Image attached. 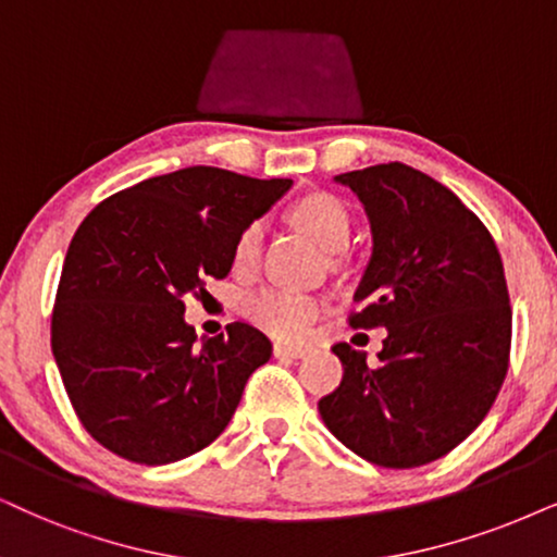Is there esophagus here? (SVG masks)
Instances as JSON below:
<instances>
[{"mask_svg": "<svg viewBox=\"0 0 557 557\" xmlns=\"http://www.w3.org/2000/svg\"><path fill=\"white\" fill-rule=\"evenodd\" d=\"M272 351H274V357H295V360L306 355V349L302 347H295V344H283V342L274 344Z\"/></svg>", "mask_w": 557, "mask_h": 557, "instance_id": "esophagus-1", "label": "esophagus"}]
</instances>
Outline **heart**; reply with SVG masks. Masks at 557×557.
<instances>
[{
    "label": "heart",
    "mask_w": 557,
    "mask_h": 557,
    "mask_svg": "<svg viewBox=\"0 0 557 557\" xmlns=\"http://www.w3.org/2000/svg\"><path fill=\"white\" fill-rule=\"evenodd\" d=\"M293 221L300 231H306L315 244L326 251H339L347 246L351 234V218L344 202L334 195L313 193L302 197L293 208ZM262 246V223H249L234 244V267L249 270L255 267ZM244 311L257 326L270 331L283 339H295L308 329L321 311V300L315 295L298 290H280V287H262L244 300Z\"/></svg>",
    "instance_id": "b5f03b06"
}]
</instances>
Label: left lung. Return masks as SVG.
I'll return each mask as SVG.
<instances>
[{
  "instance_id": "left-lung-1",
  "label": "left lung",
  "mask_w": 557,
  "mask_h": 557,
  "mask_svg": "<svg viewBox=\"0 0 557 557\" xmlns=\"http://www.w3.org/2000/svg\"><path fill=\"white\" fill-rule=\"evenodd\" d=\"M360 197L372 257L355 329H388L377 368L347 342L329 432L380 468L440 460L485 419L509 370L511 306L494 236L453 189L391 161L334 177Z\"/></svg>"
}]
</instances>
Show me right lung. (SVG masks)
<instances>
[{
  "label": "right lung",
  "mask_w": 557,
  "mask_h": 557,
  "mask_svg": "<svg viewBox=\"0 0 557 557\" xmlns=\"http://www.w3.org/2000/svg\"><path fill=\"white\" fill-rule=\"evenodd\" d=\"M290 185L187 166L110 195L76 228L51 349L82 426L110 453L166 466L228 426L272 344L242 321L197 342L185 295L226 277L238 234Z\"/></svg>",
  "instance_id": "obj_1"
}]
</instances>
